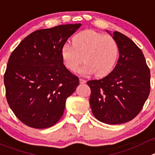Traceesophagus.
Instances as JSON below:
<instances>
[{"mask_svg":"<svg viewBox=\"0 0 155 155\" xmlns=\"http://www.w3.org/2000/svg\"><path fill=\"white\" fill-rule=\"evenodd\" d=\"M79 81H80L81 84H85V83H86V81L84 80V79H82V78L79 79Z\"/></svg>","mask_w":155,"mask_h":155,"instance_id":"obj_1","label":"esophagus"}]
</instances>
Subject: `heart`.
I'll use <instances>...</instances> for the list:
<instances>
[{
    "label": "heart",
    "mask_w": 155,
    "mask_h": 155,
    "mask_svg": "<svg viewBox=\"0 0 155 155\" xmlns=\"http://www.w3.org/2000/svg\"><path fill=\"white\" fill-rule=\"evenodd\" d=\"M119 55L116 40L92 30L77 34L72 38V46L63 45L61 57L65 68L75 71L79 65L84 64L78 70L82 75L93 74L104 77L113 71Z\"/></svg>",
    "instance_id": "obj_1"
}]
</instances>
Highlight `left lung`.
<instances>
[{
    "label": "left lung",
    "instance_id": "8db88e82",
    "mask_svg": "<svg viewBox=\"0 0 155 155\" xmlns=\"http://www.w3.org/2000/svg\"><path fill=\"white\" fill-rule=\"evenodd\" d=\"M107 33L116 40L119 58L114 70L100 80L87 82L94 116L108 124L131 120L142 109L150 93V70L141 50L118 31Z\"/></svg>",
    "mask_w": 155,
    "mask_h": 155
}]
</instances>
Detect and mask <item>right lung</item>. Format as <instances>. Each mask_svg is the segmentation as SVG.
<instances>
[{
	"label": "right lung",
	"instance_id": "add662e5",
	"mask_svg": "<svg viewBox=\"0 0 155 155\" xmlns=\"http://www.w3.org/2000/svg\"><path fill=\"white\" fill-rule=\"evenodd\" d=\"M81 24L59 25L30 34L12 52L4 82L6 97L16 117L38 129L54 125L66 100L79 84L65 68L61 50Z\"/></svg>",
	"mask_w": 155,
	"mask_h": 155
}]
</instances>
